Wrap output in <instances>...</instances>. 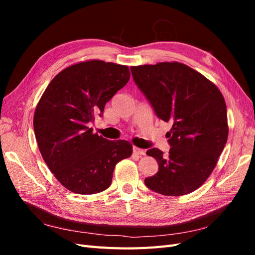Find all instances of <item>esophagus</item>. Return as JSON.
Instances as JSON below:
<instances>
[{"mask_svg": "<svg viewBox=\"0 0 255 255\" xmlns=\"http://www.w3.org/2000/svg\"><path fill=\"white\" fill-rule=\"evenodd\" d=\"M133 152H134V154H136V155H144L145 154V151L144 150H142V149H139V148H136V146H134L133 148Z\"/></svg>", "mask_w": 255, "mask_h": 255, "instance_id": "34e87169", "label": "esophagus"}]
</instances>
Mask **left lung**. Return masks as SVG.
<instances>
[{
  "label": "left lung",
  "mask_w": 255,
  "mask_h": 255,
  "mask_svg": "<svg viewBox=\"0 0 255 255\" xmlns=\"http://www.w3.org/2000/svg\"><path fill=\"white\" fill-rule=\"evenodd\" d=\"M133 79L157 117L170 122L167 155L146 151L158 171L144 184L163 196H183L198 189L217 165L229 135L227 105L218 87L177 61L130 67Z\"/></svg>",
  "instance_id": "8db88e82"
}]
</instances>
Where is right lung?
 Instances as JSON below:
<instances>
[{
    "mask_svg": "<svg viewBox=\"0 0 255 255\" xmlns=\"http://www.w3.org/2000/svg\"><path fill=\"white\" fill-rule=\"evenodd\" d=\"M129 76L128 66L81 61L60 71L41 96L34 114L38 148L68 190L94 195L107 189L116 164L132 155L129 141L109 140L88 127Z\"/></svg>",
    "mask_w": 255,
    "mask_h": 255,
    "instance_id": "add662e5",
    "label": "right lung"
}]
</instances>
